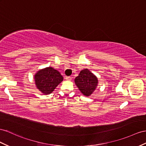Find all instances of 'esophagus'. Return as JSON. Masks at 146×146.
Segmentation results:
<instances>
[{
    "label": "esophagus",
    "mask_w": 146,
    "mask_h": 146,
    "mask_svg": "<svg viewBox=\"0 0 146 146\" xmlns=\"http://www.w3.org/2000/svg\"><path fill=\"white\" fill-rule=\"evenodd\" d=\"M65 80L67 81H71L72 80V77L70 76H66L65 77Z\"/></svg>",
    "instance_id": "obj_1"
}]
</instances>
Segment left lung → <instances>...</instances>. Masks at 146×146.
I'll return each mask as SVG.
<instances>
[{
  "label": "left lung",
  "instance_id": "1",
  "mask_svg": "<svg viewBox=\"0 0 146 146\" xmlns=\"http://www.w3.org/2000/svg\"><path fill=\"white\" fill-rule=\"evenodd\" d=\"M74 83L83 95L89 96L98 86V80L88 69H84L81 70L79 75L75 78Z\"/></svg>",
  "mask_w": 146,
  "mask_h": 146
}]
</instances>
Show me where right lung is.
I'll list each match as a JSON object with an SVG mask.
<instances>
[{"instance_id": "obj_1", "label": "right lung", "mask_w": 146, "mask_h": 146, "mask_svg": "<svg viewBox=\"0 0 146 146\" xmlns=\"http://www.w3.org/2000/svg\"><path fill=\"white\" fill-rule=\"evenodd\" d=\"M34 78L37 88L44 94L52 93L63 80L58 71L52 67L40 70Z\"/></svg>"}]
</instances>
